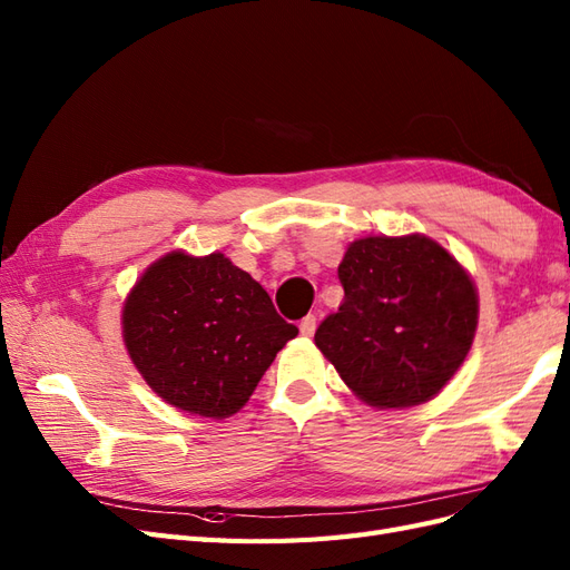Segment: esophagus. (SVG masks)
Here are the masks:
<instances>
[{"mask_svg":"<svg viewBox=\"0 0 570 570\" xmlns=\"http://www.w3.org/2000/svg\"><path fill=\"white\" fill-rule=\"evenodd\" d=\"M299 331H302V335L312 337V335L316 333V316H306V318H302V323H299Z\"/></svg>","mask_w":570,"mask_h":570,"instance_id":"esophagus-1","label":"esophagus"}]
</instances>
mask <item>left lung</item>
I'll return each mask as SVG.
<instances>
[{
  "label": "left lung",
  "instance_id": "obj_1",
  "mask_svg": "<svg viewBox=\"0 0 570 570\" xmlns=\"http://www.w3.org/2000/svg\"><path fill=\"white\" fill-rule=\"evenodd\" d=\"M344 299L316 347L361 402L409 409L433 400L471 352L478 289L428 235H368L337 266Z\"/></svg>",
  "mask_w": 570,
  "mask_h": 570
}]
</instances>
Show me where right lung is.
<instances>
[{
  "mask_svg": "<svg viewBox=\"0 0 570 570\" xmlns=\"http://www.w3.org/2000/svg\"><path fill=\"white\" fill-rule=\"evenodd\" d=\"M128 356L161 400L223 421L243 409L297 325L226 254L157 258L120 314Z\"/></svg>",
  "mask_w": 570,
  "mask_h": 570,
  "instance_id": "right-lung-1",
  "label": "right lung"
}]
</instances>
